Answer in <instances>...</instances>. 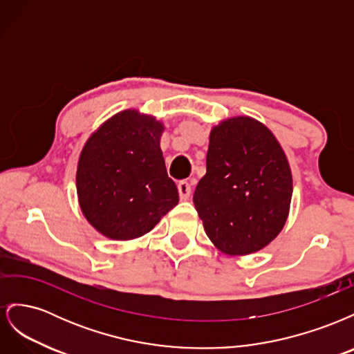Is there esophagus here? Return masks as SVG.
I'll list each match as a JSON object with an SVG mask.
<instances>
[{
  "label": "esophagus",
  "mask_w": 354,
  "mask_h": 354,
  "mask_svg": "<svg viewBox=\"0 0 354 354\" xmlns=\"http://www.w3.org/2000/svg\"><path fill=\"white\" fill-rule=\"evenodd\" d=\"M177 187H178V195H180V199H181V201H186V199L190 198L192 186H190L189 181H185V180L180 181Z\"/></svg>",
  "instance_id": "esophagus-1"
}]
</instances>
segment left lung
<instances>
[{"mask_svg":"<svg viewBox=\"0 0 354 354\" xmlns=\"http://www.w3.org/2000/svg\"><path fill=\"white\" fill-rule=\"evenodd\" d=\"M291 196V169L269 128L248 116L212 128L194 203L218 250L245 255L264 248L282 230Z\"/></svg>","mask_w":354,"mask_h":354,"instance_id":"left-lung-1","label":"left lung"}]
</instances>
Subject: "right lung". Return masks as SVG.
Returning <instances> with one entry per match:
<instances>
[{"instance_id": "1", "label": "right lung", "mask_w": 354, "mask_h": 354, "mask_svg": "<svg viewBox=\"0 0 354 354\" xmlns=\"http://www.w3.org/2000/svg\"><path fill=\"white\" fill-rule=\"evenodd\" d=\"M162 131L155 118L124 111L85 143L77 171L80 205L104 236H143L178 203L159 147Z\"/></svg>"}]
</instances>
